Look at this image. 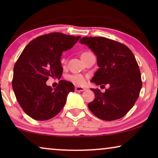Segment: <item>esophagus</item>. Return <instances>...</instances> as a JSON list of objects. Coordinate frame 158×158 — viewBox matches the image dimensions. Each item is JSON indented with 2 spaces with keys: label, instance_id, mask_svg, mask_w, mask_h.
Segmentation results:
<instances>
[{
  "label": "esophagus",
  "instance_id": "1",
  "mask_svg": "<svg viewBox=\"0 0 158 158\" xmlns=\"http://www.w3.org/2000/svg\"><path fill=\"white\" fill-rule=\"evenodd\" d=\"M75 91L81 92V91H84V90H85V88H83V87H81V86H75Z\"/></svg>",
  "mask_w": 158,
  "mask_h": 158
}]
</instances>
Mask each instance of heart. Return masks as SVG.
<instances>
[{"label": "heart", "mask_w": 158, "mask_h": 158, "mask_svg": "<svg viewBox=\"0 0 158 158\" xmlns=\"http://www.w3.org/2000/svg\"><path fill=\"white\" fill-rule=\"evenodd\" d=\"M88 52H84L83 55L84 54L87 53ZM68 78L69 81H70L71 82H73V83L76 84V85H83L84 83H85V77L82 74H73V75H69L68 77Z\"/></svg>", "instance_id": "heart-1"}]
</instances>
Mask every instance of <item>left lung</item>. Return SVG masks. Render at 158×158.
I'll list each match as a JSON object with an SVG mask.
<instances>
[{
	"instance_id": "left-lung-1",
	"label": "left lung",
	"mask_w": 158,
	"mask_h": 158,
	"mask_svg": "<svg viewBox=\"0 0 158 158\" xmlns=\"http://www.w3.org/2000/svg\"><path fill=\"white\" fill-rule=\"evenodd\" d=\"M80 41L97 57L99 68L91 82L97 85H109L104 93L98 88H91L95 98L88 103V109L105 121L123 117L135 105L142 86L135 55L126 45L105 37L85 36Z\"/></svg>"
}]
</instances>
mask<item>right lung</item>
I'll list each match as a JSON object with an SVG mask.
<instances>
[{
	"label": "right lung",
	"instance_id": "1",
	"mask_svg": "<svg viewBox=\"0 0 158 158\" xmlns=\"http://www.w3.org/2000/svg\"><path fill=\"white\" fill-rule=\"evenodd\" d=\"M80 38L60 32L44 34L31 41L19 56L14 68L12 87L19 105L31 118H53L64 107L69 93L74 92L70 82L60 80L53 90L46 81L50 77H61L62 54Z\"/></svg>",
	"mask_w": 158,
	"mask_h": 158
}]
</instances>
